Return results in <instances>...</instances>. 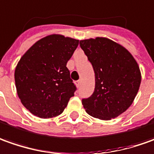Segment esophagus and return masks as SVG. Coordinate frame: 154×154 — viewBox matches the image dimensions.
<instances>
[{"instance_id":"1","label":"esophagus","mask_w":154,"mask_h":154,"mask_svg":"<svg viewBox=\"0 0 154 154\" xmlns=\"http://www.w3.org/2000/svg\"><path fill=\"white\" fill-rule=\"evenodd\" d=\"M76 85H77V87H79V85H80V80H77L76 81Z\"/></svg>"}]
</instances>
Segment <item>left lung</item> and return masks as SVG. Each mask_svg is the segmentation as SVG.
Masks as SVG:
<instances>
[{
	"mask_svg": "<svg viewBox=\"0 0 154 154\" xmlns=\"http://www.w3.org/2000/svg\"><path fill=\"white\" fill-rule=\"evenodd\" d=\"M95 72V91L82 99L88 114L111 120L123 113L133 102L141 84L137 63L124 47L106 38L79 42Z\"/></svg>",
	"mask_w": 154,
	"mask_h": 154,
	"instance_id": "8db88e82",
	"label": "left lung"
}]
</instances>
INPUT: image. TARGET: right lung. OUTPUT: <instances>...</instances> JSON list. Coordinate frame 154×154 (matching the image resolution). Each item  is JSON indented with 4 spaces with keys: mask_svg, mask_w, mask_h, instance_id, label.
Masks as SVG:
<instances>
[{
    "mask_svg": "<svg viewBox=\"0 0 154 154\" xmlns=\"http://www.w3.org/2000/svg\"><path fill=\"white\" fill-rule=\"evenodd\" d=\"M79 40L58 34L38 40L15 69V83L22 105L40 118L60 115L75 95L76 86L66 67Z\"/></svg>",
    "mask_w": 154,
    "mask_h": 154,
    "instance_id": "obj_1",
    "label": "right lung"
}]
</instances>
